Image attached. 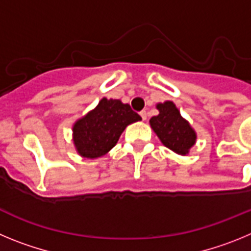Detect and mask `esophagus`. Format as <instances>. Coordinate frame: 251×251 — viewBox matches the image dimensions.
Listing matches in <instances>:
<instances>
[{"instance_id":"esophagus-1","label":"esophagus","mask_w":251,"mask_h":251,"mask_svg":"<svg viewBox=\"0 0 251 251\" xmlns=\"http://www.w3.org/2000/svg\"><path fill=\"white\" fill-rule=\"evenodd\" d=\"M139 114H141V117H142V119H143V121H146V119H147V112H146V110H142Z\"/></svg>"}]
</instances>
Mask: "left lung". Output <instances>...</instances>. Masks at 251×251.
<instances>
[{
	"label": "left lung",
	"mask_w": 251,
	"mask_h": 251,
	"mask_svg": "<svg viewBox=\"0 0 251 251\" xmlns=\"http://www.w3.org/2000/svg\"><path fill=\"white\" fill-rule=\"evenodd\" d=\"M156 108L158 114L150 119V124L162 145L181 156L188 154L197 139L191 124L181 115L174 101L158 103Z\"/></svg>",
	"instance_id": "1"
}]
</instances>
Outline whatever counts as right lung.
Instances as JSON below:
<instances>
[{
  "label": "right lung",
  "mask_w": 251,
  "mask_h": 251,
  "mask_svg": "<svg viewBox=\"0 0 251 251\" xmlns=\"http://www.w3.org/2000/svg\"><path fill=\"white\" fill-rule=\"evenodd\" d=\"M141 119L129 104L103 98L94 109L73 124V142L77 154L90 159L103 157L117 145L127 126Z\"/></svg>",
  "instance_id": "add662e5"
}]
</instances>
